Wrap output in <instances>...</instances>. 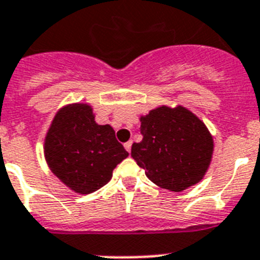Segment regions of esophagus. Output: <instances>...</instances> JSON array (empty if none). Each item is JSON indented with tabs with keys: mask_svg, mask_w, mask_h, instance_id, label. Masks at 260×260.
Masks as SVG:
<instances>
[{
	"mask_svg": "<svg viewBox=\"0 0 260 260\" xmlns=\"http://www.w3.org/2000/svg\"><path fill=\"white\" fill-rule=\"evenodd\" d=\"M132 145H133V142H132V141L126 142L125 145H123V146H125V148H126V151H127V152L132 151Z\"/></svg>",
	"mask_w": 260,
	"mask_h": 260,
	"instance_id": "obj_1",
	"label": "esophagus"
}]
</instances>
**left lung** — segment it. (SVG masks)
I'll use <instances>...</instances> for the list:
<instances>
[{
  "mask_svg": "<svg viewBox=\"0 0 260 260\" xmlns=\"http://www.w3.org/2000/svg\"><path fill=\"white\" fill-rule=\"evenodd\" d=\"M141 134L132 156L152 183L181 192L203 179L212 160L213 138L188 109H154L141 117Z\"/></svg>",
  "mask_w": 260,
  "mask_h": 260,
  "instance_id": "obj_1",
  "label": "left lung"
}]
</instances>
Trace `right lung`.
Here are the masks:
<instances>
[{
	"label": "right lung",
	"mask_w": 260,
	"mask_h": 260,
	"mask_svg": "<svg viewBox=\"0 0 260 260\" xmlns=\"http://www.w3.org/2000/svg\"><path fill=\"white\" fill-rule=\"evenodd\" d=\"M44 156L67 187L88 194L112 179L113 170L128 152L112 126L97 125L89 105L73 104L55 115L44 142Z\"/></svg>",
	"instance_id": "obj_1"
}]
</instances>
